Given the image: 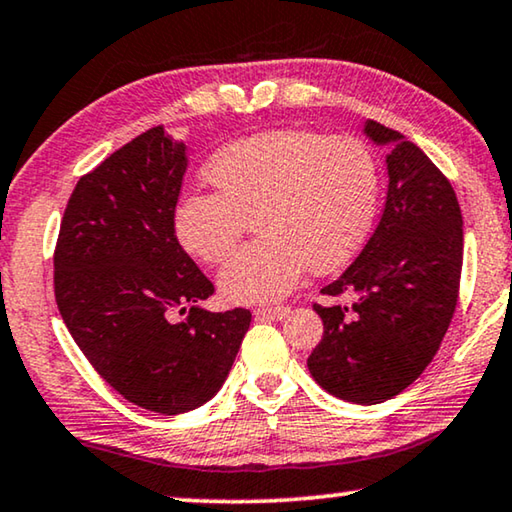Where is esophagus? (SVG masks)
I'll return each mask as SVG.
<instances>
[{
  "label": "esophagus",
  "instance_id": "1",
  "mask_svg": "<svg viewBox=\"0 0 512 512\" xmlns=\"http://www.w3.org/2000/svg\"><path fill=\"white\" fill-rule=\"evenodd\" d=\"M289 308H282V305H278V308H257L255 310V317L257 319H282L287 317Z\"/></svg>",
  "mask_w": 512,
  "mask_h": 512
}]
</instances>
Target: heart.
I'll list each match as a JSON object with an SVG mask.
<instances>
[{"label": "heart", "instance_id": "heart-1", "mask_svg": "<svg viewBox=\"0 0 512 512\" xmlns=\"http://www.w3.org/2000/svg\"><path fill=\"white\" fill-rule=\"evenodd\" d=\"M216 195H183L174 209L181 248L223 264L250 220L257 239L218 278L232 303H269L303 276L352 262L368 239L379 200V165L352 135L301 128L257 133L227 144L204 167Z\"/></svg>", "mask_w": 512, "mask_h": 512}]
</instances>
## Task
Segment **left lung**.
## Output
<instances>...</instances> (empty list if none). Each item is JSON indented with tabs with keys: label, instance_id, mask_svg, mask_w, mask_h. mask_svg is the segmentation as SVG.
<instances>
[{
	"label": "left lung",
	"instance_id": "8db88e82",
	"mask_svg": "<svg viewBox=\"0 0 512 512\" xmlns=\"http://www.w3.org/2000/svg\"><path fill=\"white\" fill-rule=\"evenodd\" d=\"M363 133L386 156L384 213L361 255L322 294L352 296L319 305L324 335L308 358L324 391L379 404L423 375L451 324L462 273V211L439 167L414 142L365 121Z\"/></svg>",
	"mask_w": 512,
	"mask_h": 512
}]
</instances>
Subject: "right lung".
Masks as SVG:
<instances>
[{"instance_id":"obj_1","label":"right lung","mask_w":512,"mask_h":512,"mask_svg":"<svg viewBox=\"0 0 512 512\" xmlns=\"http://www.w3.org/2000/svg\"><path fill=\"white\" fill-rule=\"evenodd\" d=\"M186 167V144L163 126L137 135L78 181L55 248V299L75 345L119 395L165 416L220 391L253 319L200 308L213 285L174 234Z\"/></svg>"}]
</instances>
